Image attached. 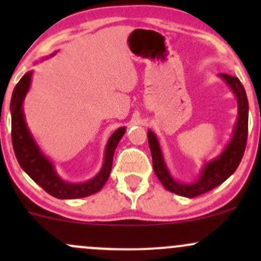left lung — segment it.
<instances>
[{
  "label": "left lung",
  "mask_w": 261,
  "mask_h": 261,
  "mask_svg": "<svg viewBox=\"0 0 261 261\" xmlns=\"http://www.w3.org/2000/svg\"><path fill=\"white\" fill-rule=\"evenodd\" d=\"M220 77L228 84L238 99V120H236L230 143L226 145L217 158L204 164L198 178L188 183L174 179L165 164L156 135L151 130L147 131V140H149L152 156V167H154L158 179L162 181L165 189L172 193L187 197V198L198 197L222 184L230 175L235 173L244 156L247 140V123H249V102H247L246 92L239 78L223 74V73L220 74Z\"/></svg>",
  "instance_id": "obj_1"
}]
</instances>
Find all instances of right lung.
Instances as JSON below:
<instances>
[{"label":"right lung","mask_w":261,"mask_h":261,"mask_svg":"<svg viewBox=\"0 0 261 261\" xmlns=\"http://www.w3.org/2000/svg\"><path fill=\"white\" fill-rule=\"evenodd\" d=\"M55 54V53H54ZM33 70L26 73L12 92L10 111H11V136L16 159L26 174L38 183L50 196L59 199H75L88 197L101 191L110 177L112 169L115 150L121 138L126 133V127H120L110 136L105 149L103 165L92 179L83 183H70L59 177L51 160L41 151L31 135L23 114V99L31 84Z\"/></svg>","instance_id":"add662e5"}]
</instances>
